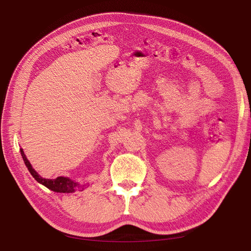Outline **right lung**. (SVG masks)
<instances>
[{"label": "right lung", "instance_id": "add662e5", "mask_svg": "<svg viewBox=\"0 0 251 251\" xmlns=\"http://www.w3.org/2000/svg\"><path fill=\"white\" fill-rule=\"evenodd\" d=\"M21 152V156L24 158V162L25 164V166L28 167L30 174L33 176V178L37 181V182L45 185L46 188H49L50 190L58 192V193H72V192L75 191L77 188H79L78 183L74 182L71 179L66 178V177H58L56 179H44L42 178L41 176L37 174L35 170L32 168L30 162L26 159L25 153L23 151V149H20Z\"/></svg>", "mask_w": 251, "mask_h": 251}]
</instances>
